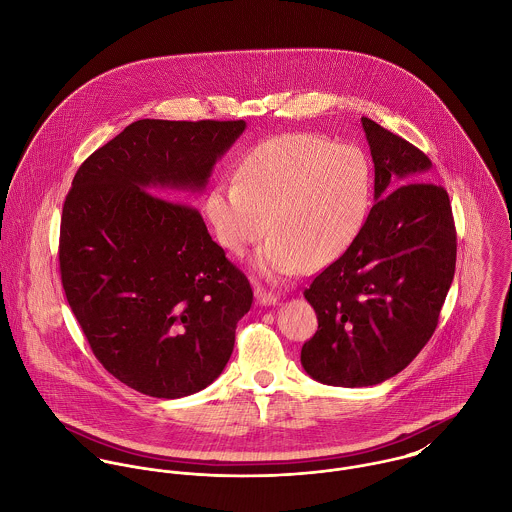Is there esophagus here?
I'll return each mask as SVG.
<instances>
[{
	"instance_id": "esophagus-1",
	"label": "esophagus",
	"mask_w": 512,
	"mask_h": 512,
	"mask_svg": "<svg viewBox=\"0 0 512 512\" xmlns=\"http://www.w3.org/2000/svg\"><path fill=\"white\" fill-rule=\"evenodd\" d=\"M256 299H258L260 305H276L278 295L268 292V290H264V288H256Z\"/></svg>"
}]
</instances>
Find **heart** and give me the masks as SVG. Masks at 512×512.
I'll return each instance as SVG.
<instances>
[{"instance_id":"heart-1","label":"heart","mask_w":512,"mask_h":512,"mask_svg":"<svg viewBox=\"0 0 512 512\" xmlns=\"http://www.w3.org/2000/svg\"><path fill=\"white\" fill-rule=\"evenodd\" d=\"M372 167L357 146L315 134H284L250 149L236 179L213 187L205 211L220 244L242 254L274 232L256 268L282 278L341 258L363 230Z\"/></svg>"}]
</instances>
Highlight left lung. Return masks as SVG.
<instances>
[{"label": "left lung", "mask_w": 512, "mask_h": 512, "mask_svg": "<svg viewBox=\"0 0 512 512\" xmlns=\"http://www.w3.org/2000/svg\"><path fill=\"white\" fill-rule=\"evenodd\" d=\"M374 161V205L349 250L303 292L319 327L301 347L305 372L359 388L410 365L438 327L455 274L457 236L430 157L361 118Z\"/></svg>", "instance_id": "1"}]
</instances>
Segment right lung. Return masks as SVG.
Here are the masks:
<instances>
[{"instance_id": "1", "label": "right lung", "mask_w": 512, "mask_h": 512, "mask_svg": "<svg viewBox=\"0 0 512 512\" xmlns=\"http://www.w3.org/2000/svg\"><path fill=\"white\" fill-rule=\"evenodd\" d=\"M244 120H138L76 171L61 219L67 301L94 357L153 398L207 388L250 311L246 276L179 201L205 189Z\"/></svg>"}]
</instances>
